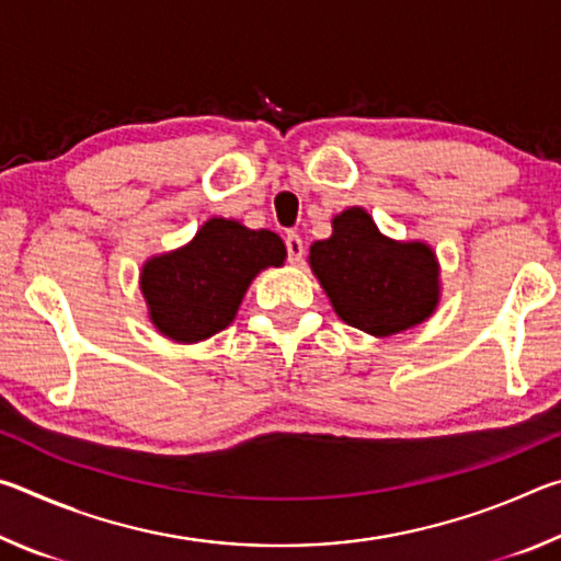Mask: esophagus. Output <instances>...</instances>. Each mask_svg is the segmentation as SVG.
<instances>
[{"instance_id":"esophagus-1","label":"esophagus","mask_w":561,"mask_h":561,"mask_svg":"<svg viewBox=\"0 0 561 561\" xmlns=\"http://www.w3.org/2000/svg\"><path fill=\"white\" fill-rule=\"evenodd\" d=\"M287 252H289V262L291 264H299V260H301V254H304V244H301V237L299 234H294V232H289L287 234Z\"/></svg>"}]
</instances>
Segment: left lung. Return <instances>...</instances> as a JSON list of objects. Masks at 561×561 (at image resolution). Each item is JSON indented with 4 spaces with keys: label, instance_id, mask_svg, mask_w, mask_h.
<instances>
[{
    "label": "left lung",
    "instance_id": "8db88e82",
    "mask_svg": "<svg viewBox=\"0 0 561 561\" xmlns=\"http://www.w3.org/2000/svg\"><path fill=\"white\" fill-rule=\"evenodd\" d=\"M307 262L336 317L376 339L421 327L440 304L433 247L386 237L358 205L334 215L331 237L309 247Z\"/></svg>",
    "mask_w": 561,
    "mask_h": 561
}]
</instances>
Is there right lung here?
I'll return each mask as SVG.
<instances>
[{
    "label": "right lung",
    "mask_w": 561,
    "mask_h": 561,
    "mask_svg": "<svg viewBox=\"0 0 561 561\" xmlns=\"http://www.w3.org/2000/svg\"><path fill=\"white\" fill-rule=\"evenodd\" d=\"M287 247L272 230L210 217L193 240L140 267V294L158 334L197 344L227 329L262 270L282 267Z\"/></svg>",
    "instance_id": "right-lung-1"
}]
</instances>
